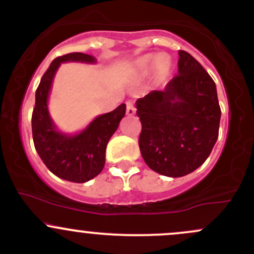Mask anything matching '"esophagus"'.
Wrapping results in <instances>:
<instances>
[{"label": "esophagus", "instance_id": "1", "mask_svg": "<svg viewBox=\"0 0 254 254\" xmlns=\"http://www.w3.org/2000/svg\"><path fill=\"white\" fill-rule=\"evenodd\" d=\"M135 112H136V109H135V106H133V104H132V101H127V116H133L135 115Z\"/></svg>", "mask_w": 254, "mask_h": 254}]
</instances>
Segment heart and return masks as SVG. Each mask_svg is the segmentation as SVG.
<instances>
[{"label": "heart", "mask_w": 254, "mask_h": 254, "mask_svg": "<svg viewBox=\"0 0 254 254\" xmlns=\"http://www.w3.org/2000/svg\"><path fill=\"white\" fill-rule=\"evenodd\" d=\"M155 61H156V62H162V58L161 57H157V58H155ZM143 63H147V60H144L143 61Z\"/></svg>", "instance_id": "obj_1"}]
</instances>
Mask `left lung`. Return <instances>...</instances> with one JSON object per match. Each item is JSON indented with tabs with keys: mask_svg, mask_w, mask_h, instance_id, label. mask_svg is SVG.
I'll list each match as a JSON object with an SVG mask.
<instances>
[{
	"mask_svg": "<svg viewBox=\"0 0 254 254\" xmlns=\"http://www.w3.org/2000/svg\"><path fill=\"white\" fill-rule=\"evenodd\" d=\"M136 107L139 150L153 171L184 177L210 155L221 119L216 84L189 52L179 51L178 74L166 88L139 98Z\"/></svg>",
	"mask_w": 254,
	"mask_h": 254,
	"instance_id": "1",
	"label": "left lung"
}]
</instances>
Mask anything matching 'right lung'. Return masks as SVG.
<instances>
[{"label":"right lung","instance_id":"add662e5","mask_svg":"<svg viewBox=\"0 0 254 254\" xmlns=\"http://www.w3.org/2000/svg\"><path fill=\"white\" fill-rule=\"evenodd\" d=\"M63 62L94 63L95 58L72 52L52 61L36 90L32 135L37 153L55 176L68 182L86 183L103 171L107 143L125 116L127 107L122 104L112 112L99 116L77 135L61 133L49 115L48 98L55 74Z\"/></svg>","mask_w":254,"mask_h":254}]
</instances>
